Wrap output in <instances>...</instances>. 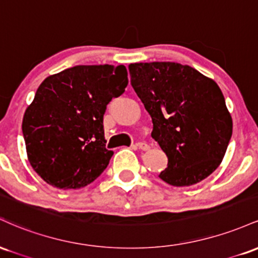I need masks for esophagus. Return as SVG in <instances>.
<instances>
[{"label": "esophagus", "mask_w": 258, "mask_h": 258, "mask_svg": "<svg viewBox=\"0 0 258 258\" xmlns=\"http://www.w3.org/2000/svg\"><path fill=\"white\" fill-rule=\"evenodd\" d=\"M136 148H138V149L141 150H148L149 149V146H148L146 142H138V143L136 144Z\"/></svg>", "instance_id": "34e87169"}]
</instances>
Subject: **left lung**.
Masks as SVG:
<instances>
[{
  "mask_svg": "<svg viewBox=\"0 0 258 258\" xmlns=\"http://www.w3.org/2000/svg\"><path fill=\"white\" fill-rule=\"evenodd\" d=\"M131 85L153 121L152 137L166 154L159 174L174 186L205 179L220 166L233 132L221 88L189 65H128Z\"/></svg>",
  "mask_w": 258,
  "mask_h": 258,
  "instance_id": "8db88e82",
  "label": "left lung"
}]
</instances>
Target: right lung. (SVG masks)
Returning <instances> with one entry per match:
<instances>
[{"mask_svg":"<svg viewBox=\"0 0 258 258\" xmlns=\"http://www.w3.org/2000/svg\"><path fill=\"white\" fill-rule=\"evenodd\" d=\"M128 84L123 65H76L43 80L23 117L26 154L44 182L79 189L102 174L114 152L105 148L103 116Z\"/></svg>","mask_w":258,"mask_h":258,"instance_id":"right-lung-1","label":"right lung"}]
</instances>
